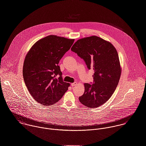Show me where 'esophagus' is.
<instances>
[{
    "mask_svg": "<svg viewBox=\"0 0 146 146\" xmlns=\"http://www.w3.org/2000/svg\"><path fill=\"white\" fill-rule=\"evenodd\" d=\"M77 84H78V81H75V82H73V83L71 84V86H75Z\"/></svg>",
    "mask_w": 146,
    "mask_h": 146,
    "instance_id": "obj_1",
    "label": "esophagus"
}]
</instances>
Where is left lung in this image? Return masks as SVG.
<instances>
[{
  "instance_id": "left-lung-1",
  "label": "left lung",
  "mask_w": 146,
  "mask_h": 146,
  "mask_svg": "<svg viewBox=\"0 0 146 146\" xmlns=\"http://www.w3.org/2000/svg\"><path fill=\"white\" fill-rule=\"evenodd\" d=\"M71 50L84 60L89 70L94 71L93 84H84L80 103L89 108L104 104L115 90L120 78L117 50L110 42L95 36L78 40Z\"/></svg>"
}]
</instances>
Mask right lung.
Returning <instances> with one entry per match:
<instances>
[{"mask_svg": "<svg viewBox=\"0 0 146 146\" xmlns=\"http://www.w3.org/2000/svg\"><path fill=\"white\" fill-rule=\"evenodd\" d=\"M74 40L50 35L36 42L27 54L23 79L29 92L40 104H54L68 90L70 84L63 81L58 64Z\"/></svg>", "mask_w": 146, "mask_h": 146, "instance_id": "right-lung-1", "label": "right lung"}]
</instances>
